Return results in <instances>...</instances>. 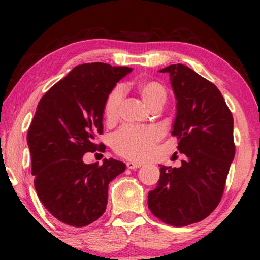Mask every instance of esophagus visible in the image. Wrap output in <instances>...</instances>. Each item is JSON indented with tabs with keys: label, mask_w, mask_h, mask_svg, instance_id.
I'll list each match as a JSON object with an SVG mask.
<instances>
[{
	"label": "esophagus",
	"mask_w": 260,
	"mask_h": 260,
	"mask_svg": "<svg viewBox=\"0 0 260 260\" xmlns=\"http://www.w3.org/2000/svg\"><path fill=\"white\" fill-rule=\"evenodd\" d=\"M140 167H141V163L131 162V161L126 162V168L127 169H137V168H140Z\"/></svg>",
	"instance_id": "obj_1"
}]
</instances>
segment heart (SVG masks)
Wrapping results in <instances>:
<instances>
[{"mask_svg":"<svg viewBox=\"0 0 260 260\" xmlns=\"http://www.w3.org/2000/svg\"><path fill=\"white\" fill-rule=\"evenodd\" d=\"M137 91L149 108L162 106L167 101V90L156 80L138 81ZM123 90L119 86L112 88L104 104L106 122H115L118 117L122 104ZM159 133L154 127L125 125L112 137V148L117 154L130 159H143L152 151L154 144L158 141Z\"/></svg>","mask_w":260,"mask_h":260,"instance_id":"obj_1","label":"heart"}]
</instances>
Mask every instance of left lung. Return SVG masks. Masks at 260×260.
<instances>
[{"label": "left lung", "instance_id": "left-lung-1", "mask_svg": "<svg viewBox=\"0 0 260 260\" xmlns=\"http://www.w3.org/2000/svg\"><path fill=\"white\" fill-rule=\"evenodd\" d=\"M159 72L170 76L177 101L172 135L187 158L179 168H159L148 207L168 225L187 226L207 218L221 200L236 154L233 116L219 88L189 67L177 63Z\"/></svg>", "mask_w": 260, "mask_h": 260}]
</instances>
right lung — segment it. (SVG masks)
<instances>
[{"instance_id": "add662e5", "label": "right lung", "mask_w": 260, "mask_h": 260, "mask_svg": "<svg viewBox=\"0 0 260 260\" xmlns=\"http://www.w3.org/2000/svg\"><path fill=\"white\" fill-rule=\"evenodd\" d=\"M129 67L92 62L78 65L39 102L27 134L34 187L45 208L66 225L85 227L101 218L109 183L125 170L117 159L86 165V152L104 150V104Z\"/></svg>"}]
</instances>
